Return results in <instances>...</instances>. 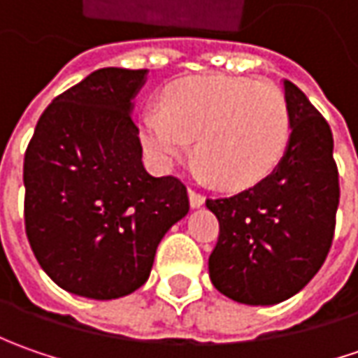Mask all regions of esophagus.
I'll use <instances>...</instances> for the list:
<instances>
[{
  "label": "esophagus",
  "instance_id": "1",
  "mask_svg": "<svg viewBox=\"0 0 358 358\" xmlns=\"http://www.w3.org/2000/svg\"><path fill=\"white\" fill-rule=\"evenodd\" d=\"M203 203H205V197L201 195L199 191H195V189H189V205H191L193 209H199Z\"/></svg>",
  "mask_w": 358,
  "mask_h": 358
}]
</instances>
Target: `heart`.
Returning <instances> with one entry per match:
<instances>
[{
  "label": "heart",
  "instance_id": "1",
  "mask_svg": "<svg viewBox=\"0 0 358 358\" xmlns=\"http://www.w3.org/2000/svg\"><path fill=\"white\" fill-rule=\"evenodd\" d=\"M289 109L271 83L243 77H195L165 97L163 111L141 117V141L159 167L169 169L191 149L225 189H247L281 163L289 143Z\"/></svg>",
  "mask_w": 358,
  "mask_h": 358
}]
</instances>
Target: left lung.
<instances>
[{
    "instance_id": "left-lung-1",
    "label": "left lung",
    "mask_w": 358,
    "mask_h": 358,
    "mask_svg": "<svg viewBox=\"0 0 358 358\" xmlns=\"http://www.w3.org/2000/svg\"><path fill=\"white\" fill-rule=\"evenodd\" d=\"M291 135L281 163L251 189L207 199L219 219L209 257L215 289L243 305H277L323 267L338 207L333 133L295 83L282 79Z\"/></svg>"
}]
</instances>
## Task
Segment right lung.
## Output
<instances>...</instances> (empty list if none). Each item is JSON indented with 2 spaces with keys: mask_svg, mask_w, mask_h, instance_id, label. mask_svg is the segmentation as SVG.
Masks as SVG:
<instances>
[{
  "mask_svg": "<svg viewBox=\"0 0 358 358\" xmlns=\"http://www.w3.org/2000/svg\"><path fill=\"white\" fill-rule=\"evenodd\" d=\"M147 69L105 67L57 95L23 161L25 233L67 293L109 301L137 291L165 233L189 213L185 185L145 169L133 99Z\"/></svg>",
  "mask_w": 358,
  "mask_h": 358,
  "instance_id": "right-lung-1",
  "label": "right lung"
}]
</instances>
